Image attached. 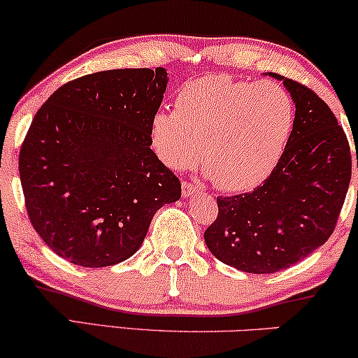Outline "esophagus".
<instances>
[{
	"label": "esophagus",
	"mask_w": 358,
	"mask_h": 358,
	"mask_svg": "<svg viewBox=\"0 0 358 358\" xmlns=\"http://www.w3.org/2000/svg\"><path fill=\"white\" fill-rule=\"evenodd\" d=\"M199 190L197 185H195L194 182H189V180H184L182 182V197H190V195L195 194Z\"/></svg>",
	"instance_id": "obj_1"
}]
</instances>
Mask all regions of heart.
Returning <instances> with one entry per match:
<instances>
[{
	"label": "heart",
	"instance_id": "obj_1",
	"mask_svg": "<svg viewBox=\"0 0 358 358\" xmlns=\"http://www.w3.org/2000/svg\"><path fill=\"white\" fill-rule=\"evenodd\" d=\"M292 125V99L275 83L208 75L178 92L174 110L156 112L150 140L168 168L185 171L202 156L218 189L244 192L275 169Z\"/></svg>",
	"mask_w": 358,
	"mask_h": 358
}]
</instances>
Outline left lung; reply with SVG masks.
<instances>
[{
    "label": "left lung",
    "mask_w": 358,
    "mask_h": 358,
    "mask_svg": "<svg viewBox=\"0 0 358 358\" xmlns=\"http://www.w3.org/2000/svg\"><path fill=\"white\" fill-rule=\"evenodd\" d=\"M271 76L296 107L282 158L252 192L218 197V217L203 233L218 261L249 273L278 272L322 246L352 176L349 140L326 102L301 83Z\"/></svg>",
    "instance_id": "8db88e82"
}]
</instances>
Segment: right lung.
Returning a JSON list of instances; mask_svg holds the SVG:
<instances>
[{
    "label": "right lung",
    "instance_id": "right-lung-1",
    "mask_svg": "<svg viewBox=\"0 0 358 358\" xmlns=\"http://www.w3.org/2000/svg\"><path fill=\"white\" fill-rule=\"evenodd\" d=\"M164 68L76 78L37 110L19 153L32 227L53 252L83 267L134 256L155 213L180 199V180L150 148Z\"/></svg>",
    "mask_w": 358,
    "mask_h": 358
}]
</instances>
